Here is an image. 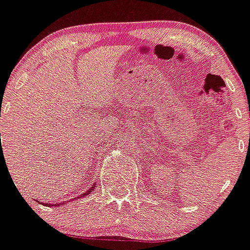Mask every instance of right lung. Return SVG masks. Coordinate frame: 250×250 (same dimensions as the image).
<instances>
[{"label":"right lung","mask_w":250,"mask_h":250,"mask_svg":"<svg viewBox=\"0 0 250 250\" xmlns=\"http://www.w3.org/2000/svg\"><path fill=\"white\" fill-rule=\"evenodd\" d=\"M93 188H94V185H93ZM93 188H90L89 190L87 191V192H84V193H81V195L78 196L77 198H81V197H84V196H87L88 193H89V192H92V191H93ZM41 204H43V206H48V203H46V204H44V203H41ZM55 206H59V204H58V203H55Z\"/></svg>","instance_id":"obj_1"}]
</instances>
